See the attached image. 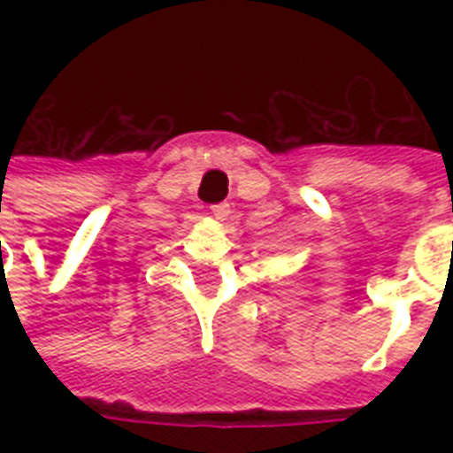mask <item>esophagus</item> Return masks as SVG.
<instances>
[{
	"label": "esophagus",
	"instance_id": "obj_1",
	"mask_svg": "<svg viewBox=\"0 0 453 453\" xmlns=\"http://www.w3.org/2000/svg\"><path fill=\"white\" fill-rule=\"evenodd\" d=\"M211 213L216 216L219 220H226L230 216V204L227 202H220V204H213L211 206Z\"/></svg>",
	"mask_w": 453,
	"mask_h": 453
}]
</instances>
